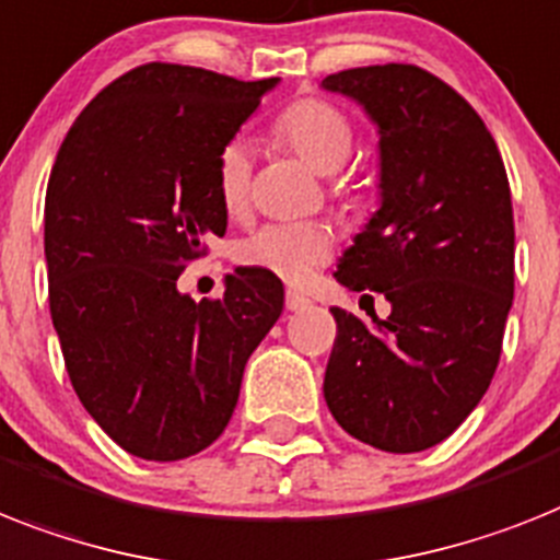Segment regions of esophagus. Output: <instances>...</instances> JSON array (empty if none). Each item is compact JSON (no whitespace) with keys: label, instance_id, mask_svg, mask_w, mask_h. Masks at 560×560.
Segmentation results:
<instances>
[{"label":"esophagus","instance_id":"34e87169","mask_svg":"<svg viewBox=\"0 0 560 560\" xmlns=\"http://www.w3.org/2000/svg\"><path fill=\"white\" fill-rule=\"evenodd\" d=\"M308 303H312V300H308L306 294H300V291H285V308H289V312H303Z\"/></svg>","mask_w":560,"mask_h":560}]
</instances>
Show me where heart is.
I'll use <instances>...</instances> for the list:
<instances>
[{
    "instance_id": "obj_1",
    "label": "heart",
    "mask_w": 560,
    "mask_h": 560,
    "mask_svg": "<svg viewBox=\"0 0 560 560\" xmlns=\"http://www.w3.org/2000/svg\"><path fill=\"white\" fill-rule=\"evenodd\" d=\"M275 133L317 174H335L352 163L358 137L343 110L329 100L306 96L277 117ZM252 188V145L225 142L217 156V194L231 217L246 211ZM331 231L320 223H269L252 231L237 246V262L260 269L285 283H303L320 262L329 260Z\"/></svg>"
}]
</instances>
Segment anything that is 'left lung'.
Here are the masks:
<instances>
[{"label":"left lung","instance_id":"1","mask_svg":"<svg viewBox=\"0 0 560 560\" xmlns=\"http://www.w3.org/2000/svg\"><path fill=\"white\" fill-rule=\"evenodd\" d=\"M381 133V208L337 262V283L381 291L392 314L337 320L323 395L383 452L450 438L492 383L515 291V220L501 151L435 73L389 62L323 80Z\"/></svg>","mask_w":560,"mask_h":560}]
</instances>
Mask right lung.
I'll return each instance as SVG.
<instances>
[{
    "label": "right lung",
    "instance_id": "right-lung-1",
    "mask_svg": "<svg viewBox=\"0 0 560 560\" xmlns=\"http://www.w3.org/2000/svg\"><path fill=\"white\" fill-rule=\"evenodd\" d=\"M277 77L243 82L148 62L85 105L45 194L50 320L88 415L145 460L223 435L243 369L283 312V283L234 269L194 303L177 277L223 237L217 156Z\"/></svg>",
    "mask_w": 560,
    "mask_h": 560
}]
</instances>
